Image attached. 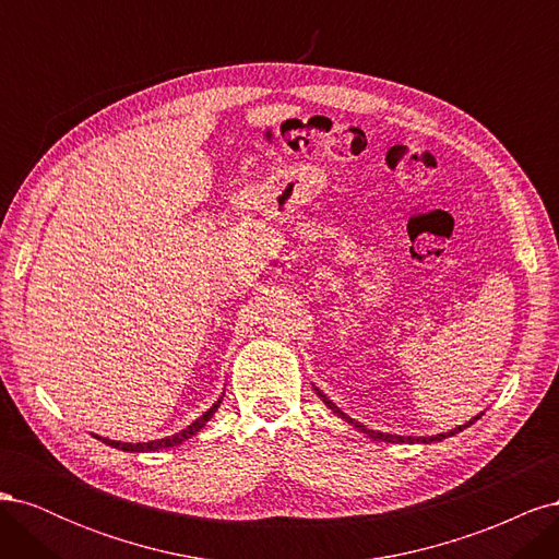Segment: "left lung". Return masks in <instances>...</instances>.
Masks as SVG:
<instances>
[{
  "label": "left lung",
  "mask_w": 559,
  "mask_h": 559,
  "mask_svg": "<svg viewBox=\"0 0 559 559\" xmlns=\"http://www.w3.org/2000/svg\"><path fill=\"white\" fill-rule=\"evenodd\" d=\"M317 394L321 396V401H324V403L329 405V408H331L335 415H341L343 419H347V421H349V425H354V427H357V429H361L364 433H368L370 438H373V441H384V443H419V441H421V443H431V441H443L445 436H454V433H460L462 429L471 427L473 421L480 419V417H476V419H471L468 425H464V427H456V429H452V431H448V433H438V436H431V438H429V436H427V438H413V436H392V433H380V431H373V429H366L364 425H359V421H354L352 417H347V415H345L341 408H337L335 403H331V401H329L324 394H321L319 389H317Z\"/></svg>",
  "instance_id": "8db88e82"
}]
</instances>
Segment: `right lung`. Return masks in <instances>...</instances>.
<instances>
[{"label": "right lung", "instance_id": "obj_1", "mask_svg": "<svg viewBox=\"0 0 559 559\" xmlns=\"http://www.w3.org/2000/svg\"><path fill=\"white\" fill-rule=\"evenodd\" d=\"M224 399V396H222ZM222 399H218L212 408L202 415V417H198L191 427H186L183 431H179V433H175V436H170V438H160V441H148V443H118V441H109V438H99V441H105L107 445H111V448H118V450H123V452H156V450H163V448H175V445H179V443H183L186 438H191V436H195L202 427L207 425L210 421V417L216 413V408H218V403H222Z\"/></svg>", "mask_w": 559, "mask_h": 559}]
</instances>
